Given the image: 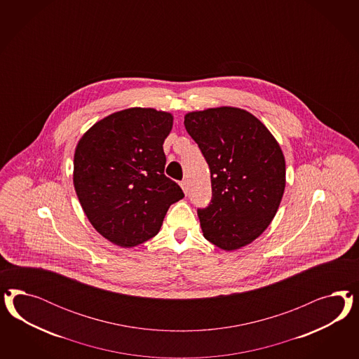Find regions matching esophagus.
<instances>
[{
	"label": "esophagus",
	"mask_w": 359,
	"mask_h": 359,
	"mask_svg": "<svg viewBox=\"0 0 359 359\" xmlns=\"http://www.w3.org/2000/svg\"><path fill=\"white\" fill-rule=\"evenodd\" d=\"M180 187H182V189H183V192H184L185 195H187V194H188V188H189V187H188V180H182V182H180Z\"/></svg>",
	"instance_id": "1"
}]
</instances>
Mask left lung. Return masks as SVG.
<instances>
[{
    "label": "left lung",
    "instance_id": "left-lung-1",
    "mask_svg": "<svg viewBox=\"0 0 359 359\" xmlns=\"http://www.w3.org/2000/svg\"><path fill=\"white\" fill-rule=\"evenodd\" d=\"M184 126L210 170L212 201L197 215L204 237L241 249L271 224L285 188V161L270 130L248 110L221 107L187 113Z\"/></svg>",
    "mask_w": 359,
    "mask_h": 359
}]
</instances>
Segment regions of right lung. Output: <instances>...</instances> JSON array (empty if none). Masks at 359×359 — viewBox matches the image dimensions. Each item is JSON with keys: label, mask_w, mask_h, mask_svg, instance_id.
I'll list each match as a JSON object with an SVG mask.
<instances>
[{"label": "right lung", "mask_w": 359, "mask_h": 359, "mask_svg": "<svg viewBox=\"0 0 359 359\" xmlns=\"http://www.w3.org/2000/svg\"><path fill=\"white\" fill-rule=\"evenodd\" d=\"M171 113L152 108L116 111L77 143L74 185L92 226L111 243L134 248L158 234L182 188L164 175V140Z\"/></svg>", "instance_id": "add662e5"}]
</instances>
